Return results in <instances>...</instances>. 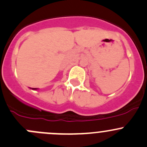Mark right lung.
Wrapping results in <instances>:
<instances>
[{
    "label": "right lung",
    "instance_id": "1",
    "mask_svg": "<svg viewBox=\"0 0 147 147\" xmlns=\"http://www.w3.org/2000/svg\"><path fill=\"white\" fill-rule=\"evenodd\" d=\"M33 89H34V90H35V89H36V88H33Z\"/></svg>",
    "mask_w": 147,
    "mask_h": 147
}]
</instances>
